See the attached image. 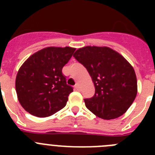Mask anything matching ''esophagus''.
Listing matches in <instances>:
<instances>
[{
	"instance_id": "esophagus-1",
	"label": "esophagus",
	"mask_w": 155,
	"mask_h": 155,
	"mask_svg": "<svg viewBox=\"0 0 155 155\" xmlns=\"http://www.w3.org/2000/svg\"><path fill=\"white\" fill-rule=\"evenodd\" d=\"M74 87H75V89H76V90H78H78L80 89V86H79V84H75Z\"/></svg>"
}]
</instances>
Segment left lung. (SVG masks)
<instances>
[{"label":"left lung","mask_w":155,"mask_h":155,"mask_svg":"<svg viewBox=\"0 0 155 155\" xmlns=\"http://www.w3.org/2000/svg\"><path fill=\"white\" fill-rule=\"evenodd\" d=\"M74 57L88 71L95 88L94 96L84 99L87 109L104 120L125 113L137 93L136 74L128 61L106 46L80 48Z\"/></svg>","instance_id":"8db88e82"}]
</instances>
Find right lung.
Here are the masks:
<instances>
[{"instance_id":"obj_1","label":"right lung","mask_w":155,"mask_h":155,"mask_svg":"<svg viewBox=\"0 0 155 155\" xmlns=\"http://www.w3.org/2000/svg\"><path fill=\"white\" fill-rule=\"evenodd\" d=\"M75 51L71 47H47L28 57L16 76L18 98L25 110L47 117L62 109L73 87L62 69Z\"/></svg>"}]
</instances>
